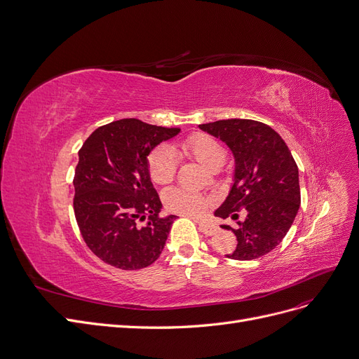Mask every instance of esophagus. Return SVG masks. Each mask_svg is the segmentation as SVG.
I'll list each match as a JSON object with an SVG mask.
<instances>
[{
    "mask_svg": "<svg viewBox=\"0 0 359 359\" xmlns=\"http://www.w3.org/2000/svg\"><path fill=\"white\" fill-rule=\"evenodd\" d=\"M200 231L205 235H215L219 229L216 224L213 223H208V222H200Z\"/></svg>",
    "mask_w": 359,
    "mask_h": 359,
    "instance_id": "1",
    "label": "esophagus"
}]
</instances>
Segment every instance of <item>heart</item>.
Returning a JSON list of instances; mask_svg holds the SVG:
<instances>
[{"instance_id": "heart-1", "label": "heart", "mask_w": 359, "mask_h": 359, "mask_svg": "<svg viewBox=\"0 0 359 359\" xmlns=\"http://www.w3.org/2000/svg\"><path fill=\"white\" fill-rule=\"evenodd\" d=\"M182 149L208 168L223 163L224 159V151L219 142L208 135H203V133H198L187 142H183ZM148 165L152 180L158 184H167L176 176L177 159L175 152L167 146H159L149 155ZM163 201L167 210L184 216L201 215L208 205L207 198L179 188L165 191Z\"/></svg>"}]
</instances>
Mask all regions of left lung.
I'll return each instance as SVG.
<instances>
[{"label": "left lung", "instance_id": "8db88e82", "mask_svg": "<svg viewBox=\"0 0 359 359\" xmlns=\"http://www.w3.org/2000/svg\"><path fill=\"white\" fill-rule=\"evenodd\" d=\"M200 128L228 144L235 159L233 183L215 216L236 220L222 224L236 236L233 260H253L268 255L283 241L300 207L299 168L278 133L253 119H220ZM244 206L246 219H237Z\"/></svg>", "mask_w": 359, "mask_h": 359}]
</instances>
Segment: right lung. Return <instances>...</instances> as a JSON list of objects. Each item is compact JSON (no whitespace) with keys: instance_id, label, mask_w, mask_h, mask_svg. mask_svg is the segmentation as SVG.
Returning <instances> with one entry per match:
<instances>
[{"instance_id":"1","label":"right lung","mask_w":359,"mask_h":359,"mask_svg":"<svg viewBox=\"0 0 359 359\" xmlns=\"http://www.w3.org/2000/svg\"><path fill=\"white\" fill-rule=\"evenodd\" d=\"M180 128L124 118L91 133L78 152L74 211L87 247L118 269L152 264L177 216L163 208L149 175L148 155Z\"/></svg>"}]
</instances>
